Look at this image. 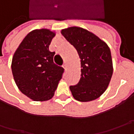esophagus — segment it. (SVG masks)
Wrapping results in <instances>:
<instances>
[{
	"mask_svg": "<svg viewBox=\"0 0 134 134\" xmlns=\"http://www.w3.org/2000/svg\"><path fill=\"white\" fill-rule=\"evenodd\" d=\"M63 67L64 68L65 70H67V65L65 64H65L63 65Z\"/></svg>",
	"mask_w": 134,
	"mask_h": 134,
	"instance_id": "34e87169",
	"label": "esophagus"
}]
</instances>
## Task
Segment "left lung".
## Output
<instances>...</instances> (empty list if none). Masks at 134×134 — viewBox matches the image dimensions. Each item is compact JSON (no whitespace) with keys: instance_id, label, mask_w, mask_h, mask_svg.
I'll return each instance as SVG.
<instances>
[{"instance_id":"obj_1","label":"left lung","mask_w":134,"mask_h":134,"mask_svg":"<svg viewBox=\"0 0 134 134\" xmlns=\"http://www.w3.org/2000/svg\"><path fill=\"white\" fill-rule=\"evenodd\" d=\"M61 34L80 59V81L69 87L73 97L81 102L97 99L105 92L113 75L110 48L96 35L79 27L63 29Z\"/></svg>"}]
</instances>
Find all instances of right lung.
I'll use <instances>...</instances> for the list:
<instances>
[{
    "mask_svg": "<svg viewBox=\"0 0 134 134\" xmlns=\"http://www.w3.org/2000/svg\"><path fill=\"white\" fill-rule=\"evenodd\" d=\"M55 33L48 29L29 33L13 55L12 72L19 90L36 101L52 98L64 69L54 63L49 45Z\"/></svg>",
    "mask_w": 134,
    "mask_h": 134,
    "instance_id": "obj_1",
    "label": "right lung"
}]
</instances>
